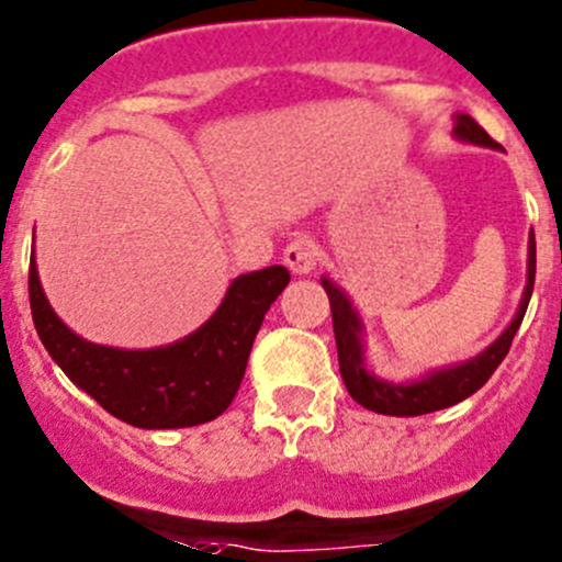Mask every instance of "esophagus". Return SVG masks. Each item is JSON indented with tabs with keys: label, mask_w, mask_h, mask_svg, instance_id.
<instances>
[{
	"label": "esophagus",
	"mask_w": 562,
	"mask_h": 562,
	"mask_svg": "<svg viewBox=\"0 0 562 562\" xmlns=\"http://www.w3.org/2000/svg\"><path fill=\"white\" fill-rule=\"evenodd\" d=\"M282 260H285V266L293 274H311V271L316 269V244H313L307 235H299V238H293L291 244L285 246Z\"/></svg>",
	"instance_id": "34e87169"
}]
</instances>
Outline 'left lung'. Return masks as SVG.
Instances as JSON below:
<instances>
[{
    "mask_svg": "<svg viewBox=\"0 0 562 562\" xmlns=\"http://www.w3.org/2000/svg\"><path fill=\"white\" fill-rule=\"evenodd\" d=\"M454 138L460 144L485 146V149H499L491 135L471 119L469 113H454ZM322 285L329 296V311H333V329L335 344H338V363L344 385L358 405L366 411L382 413V416H424V413L443 411L458 402L469 400L471 393L480 391L491 374L499 369L505 355L510 352L513 335L518 333L527 313L529 296H532L535 285V235L529 233L527 240V285H524L521 302L507 324L505 333L494 340V344L482 349L476 358L463 360V363L443 366V369H432L427 374L416 376L407 382H393L385 376H376L374 371L366 366V324L360 313L355 311L352 299L346 296L344 288L333 282L329 277H322Z\"/></svg>",
    "mask_w": 562,
    "mask_h": 562,
    "instance_id": "obj_1",
    "label": "left lung"
}]
</instances>
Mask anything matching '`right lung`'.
Wrapping results in <instances>:
<instances>
[{
    "label": "right lung",
    "instance_id": "add662e5",
    "mask_svg": "<svg viewBox=\"0 0 562 562\" xmlns=\"http://www.w3.org/2000/svg\"><path fill=\"white\" fill-rule=\"evenodd\" d=\"M288 282L285 266L235 277L202 327L155 349L91 344L66 327L41 288L35 255L30 260V307L52 360L110 416L138 429H177L213 422L227 411L244 380L257 329Z\"/></svg>",
    "mask_w": 562,
    "mask_h": 562
}]
</instances>
